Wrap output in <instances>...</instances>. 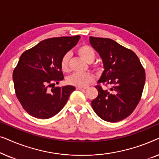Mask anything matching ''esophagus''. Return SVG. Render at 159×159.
<instances>
[{"mask_svg":"<svg viewBox=\"0 0 159 159\" xmlns=\"http://www.w3.org/2000/svg\"><path fill=\"white\" fill-rule=\"evenodd\" d=\"M77 90H86V88H81V87H77Z\"/></svg>","mask_w":159,"mask_h":159,"instance_id":"esophagus-1","label":"esophagus"}]
</instances>
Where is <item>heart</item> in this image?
<instances>
[{"mask_svg":"<svg viewBox=\"0 0 159 159\" xmlns=\"http://www.w3.org/2000/svg\"><path fill=\"white\" fill-rule=\"evenodd\" d=\"M77 53L80 57L88 63L92 62L95 57V51L92 47L88 45H83L80 46L77 49ZM69 58H70V54L66 53L62 56L61 59V68L64 72H67L69 69ZM94 69H98V67L95 66ZM94 80L95 77L92 74L74 73L66 78V82L70 85L84 88L92 83Z\"/></svg>","mask_w":159,"mask_h":159,"instance_id":"1","label":"heart"}]
</instances>
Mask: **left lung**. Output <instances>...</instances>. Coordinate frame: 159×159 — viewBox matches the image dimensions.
I'll use <instances>...</instances> for the list:
<instances>
[{"label":"left lung","mask_w":159,"mask_h":159,"mask_svg":"<svg viewBox=\"0 0 159 159\" xmlns=\"http://www.w3.org/2000/svg\"><path fill=\"white\" fill-rule=\"evenodd\" d=\"M102 58L104 71L95 86L98 95L91 102L98 116L109 122L129 116L140 101L145 82V69L131 50L109 38L90 37ZM108 86L103 89L99 84Z\"/></svg>","instance_id":"8db88e82"}]
</instances>
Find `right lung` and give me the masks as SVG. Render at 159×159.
Masks as SVG:
<instances>
[{"label":"right lung","instance_id":"1","mask_svg":"<svg viewBox=\"0 0 159 159\" xmlns=\"http://www.w3.org/2000/svg\"><path fill=\"white\" fill-rule=\"evenodd\" d=\"M80 38L76 35L46 39L21 54L13 71L14 90L22 108L32 116L42 119L54 116L75 90L71 85L54 86L64 80L62 56Z\"/></svg>","mask_w":159,"mask_h":159}]
</instances>
